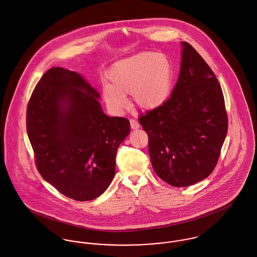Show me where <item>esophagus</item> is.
<instances>
[{"mask_svg": "<svg viewBox=\"0 0 257 257\" xmlns=\"http://www.w3.org/2000/svg\"><path fill=\"white\" fill-rule=\"evenodd\" d=\"M131 127L133 128V130H138V128H140V123H139V121L137 120V119H134V118H132L131 120Z\"/></svg>", "mask_w": 257, "mask_h": 257, "instance_id": "34e87169", "label": "esophagus"}]
</instances>
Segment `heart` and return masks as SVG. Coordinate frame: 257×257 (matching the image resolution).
<instances>
[{
	"instance_id": "b5f03b06",
	"label": "heart",
	"mask_w": 257,
	"mask_h": 257,
	"mask_svg": "<svg viewBox=\"0 0 257 257\" xmlns=\"http://www.w3.org/2000/svg\"><path fill=\"white\" fill-rule=\"evenodd\" d=\"M109 85L103 87V99L111 111L127 107L126 95L143 110H153L169 98L174 82V67L168 55L140 52L113 63L107 74Z\"/></svg>"
}]
</instances>
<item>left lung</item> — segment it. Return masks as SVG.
Listing matches in <instances>:
<instances>
[{
    "label": "left lung",
    "mask_w": 257,
    "mask_h": 257,
    "mask_svg": "<svg viewBox=\"0 0 257 257\" xmlns=\"http://www.w3.org/2000/svg\"><path fill=\"white\" fill-rule=\"evenodd\" d=\"M181 45L180 73L170 98L139 118L155 173L174 187L198 183L213 172L227 133L216 75L191 44Z\"/></svg>",
    "instance_id": "obj_1"
}]
</instances>
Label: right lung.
<instances>
[{
    "label": "right lung",
    "instance_id": "add662e5",
    "mask_svg": "<svg viewBox=\"0 0 257 257\" xmlns=\"http://www.w3.org/2000/svg\"><path fill=\"white\" fill-rule=\"evenodd\" d=\"M100 94L81 74L50 68L27 109V131L42 178L64 196L90 201L109 187L116 150L131 131L125 117L108 116Z\"/></svg>",
    "mask_w": 257,
    "mask_h": 257
}]
</instances>
